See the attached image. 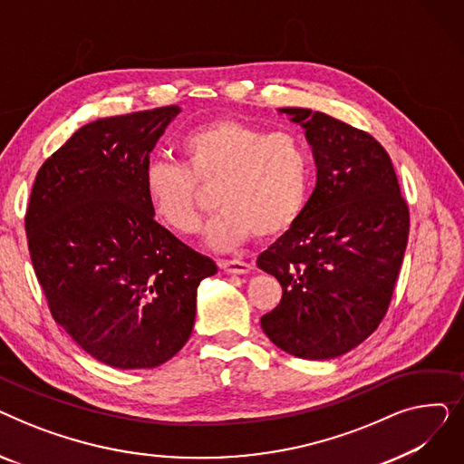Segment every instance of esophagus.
Instances as JSON below:
<instances>
[{"mask_svg":"<svg viewBox=\"0 0 464 464\" xmlns=\"http://www.w3.org/2000/svg\"><path fill=\"white\" fill-rule=\"evenodd\" d=\"M218 265L219 269H224L229 275H246L252 271V265L240 259H222Z\"/></svg>","mask_w":464,"mask_h":464,"instance_id":"obj_1","label":"esophagus"}]
</instances>
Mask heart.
<instances>
[{
  "label": "heart",
  "mask_w": 464,
  "mask_h": 464,
  "mask_svg": "<svg viewBox=\"0 0 464 464\" xmlns=\"http://www.w3.org/2000/svg\"><path fill=\"white\" fill-rule=\"evenodd\" d=\"M179 154L184 166L165 158L146 165L142 191L154 214L180 235L198 226L201 188L210 186L218 210L205 235L219 250L242 245L254 233L278 237L304 210L310 156L294 131L214 118L180 137Z\"/></svg>",
  "instance_id": "b5f03b06"
}]
</instances>
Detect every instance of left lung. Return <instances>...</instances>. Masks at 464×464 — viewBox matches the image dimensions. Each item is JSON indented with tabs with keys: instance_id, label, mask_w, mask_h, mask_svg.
<instances>
[{
	"instance_id": "left-lung-1",
	"label": "left lung",
	"mask_w": 464,
	"mask_h": 464,
	"mask_svg": "<svg viewBox=\"0 0 464 464\" xmlns=\"http://www.w3.org/2000/svg\"><path fill=\"white\" fill-rule=\"evenodd\" d=\"M278 112L301 124L318 167L303 214L257 257L282 285L261 329L301 359H333L371 336L401 271L410 212L392 158L367 131L299 107Z\"/></svg>"
}]
</instances>
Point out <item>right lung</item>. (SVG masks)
<instances>
[{
    "label": "right lung",
    "instance_id": "1",
    "mask_svg": "<svg viewBox=\"0 0 464 464\" xmlns=\"http://www.w3.org/2000/svg\"><path fill=\"white\" fill-rule=\"evenodd\" d=\"M169 105L100 118L48 158L26 210L28 246L53 318L114 369H154L195 324L198 287L218 273L154 219L142 175Z\"/></svg>",
    "mask_w": 464,
    "mask_h": 464
}]
</instances>
